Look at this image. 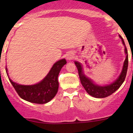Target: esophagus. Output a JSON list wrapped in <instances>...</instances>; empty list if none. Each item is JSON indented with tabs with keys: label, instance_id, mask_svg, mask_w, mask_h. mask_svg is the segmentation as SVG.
<instances>
[{
	"label": "esophagus",
	"instance_id": "esophagus-1",
	"mask_svg": "<svg viewBox=\"0 0 133 133\" xmlns=\"http://www.w3.org/2000/svg\"><path fill=\"white\" fill-rule=\"evenodd\" d=\"M73 57H74V54L71 52H68V53L66 54V57H66V59L67 60V61H71Z\"/></svg>",
	"mask_w": 133,
	"mask_h": 133
}]
</instances>
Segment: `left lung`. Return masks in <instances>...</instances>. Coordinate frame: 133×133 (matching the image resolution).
I'll return each instance as SVG.
<instances>
[{
    "mask_svg": "<svg viewBox=\"0 0 133 133\" xmlns=\"http://www.w3.org/2000/svg\"><path fill=\"white\" fill-rule=\"evenodd\" d=\"M119 36L121 39L122 42L123 46H124V51L126 57H125L124 62H123L122 69L121 73L117 77V79L115 81H114V82H112V83H110V84L103 85V86L96 84L91 79L87 77L84 74L83 70V66L81 63L77 61H74V63H75L78 70V72H79V76L83 88H85V90H86V91L88 92V94L92 96V97L96 98H104L108 97V96H110L111 94L115 92L116 91H117L125 81L128 65V52H127V48L125 46L124 41H123L121 35H119Z\"/></svg>",
    "mask_w": 133,
    "mask_h": 133,
    "instance_id": "obj_1",
    "label": "left lung"
}]
</instances>
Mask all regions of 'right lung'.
<instances>
[{
	"label": "right lung",
	"mask_w": 133,
	"mask_h": 133,
	"mask_svg": "<svg viewBox=\"0 0 133 133\" xmlns=\"http://www.w3.org/2000/svg\"><path fill=\"white\" fill-rule=\"evenodd\" d=\"M66 63L65 59L57 61L41 82L31 85H21L12 81L9 77L6 66V72L11 83L22 99L31 103L43 104L51 101L57 94L59 88L58 76Z\"/></svg>",
	"instance_id": "add662e5"
}]
</instances>
